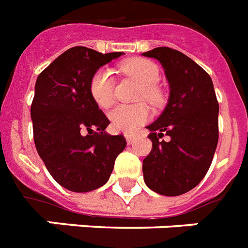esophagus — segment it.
Returning a JSON list of instances; mask_svg holds the SVG:
<instances>
[{"label":"esophagus","mask_w":248,"mask_h":248,"mask_svg":"<svg viewBox=\"0 0 248 248\" xmlns=\"http://www.w3.org/2000/svg\"><path fill=\"white\" fill-rule=\"evenodd\" d=\"M126 140H127V144H130V145H131V144H134V141H135V138H134V136L132 135H130V134H126Z\"/></svg>","instance_id":"34e87169"}]
</instances>
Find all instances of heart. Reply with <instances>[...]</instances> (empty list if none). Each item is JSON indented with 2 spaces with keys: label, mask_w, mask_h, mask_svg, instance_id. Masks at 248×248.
Returning a JSON list of instances; mask_svg holds the SVG:
<instances>
[{
  "label": "heart",
  "mask_w": 248,
  "mask_h": 248,
  "mask_svg": "<svg viewBox=\"0 0 248 248\" xmlns=\"http://www.w3.org/2000/svg\"><path fill=\"white\" fill-rule=\"evenodd\" d=\"M126 73L136 78L141 85L151 87L159 78V69L153 62L143 58L127 60L124 63ZM90 93L93 101L100 108H108L114 100V78L110 68H100L95 72L90 81ZM148 99H155V93L153 90L145 89L144 91ZM149 118V109L147 105H118L109 112V120L113 128L117 131L131 132L138 126L147 122Z\"/></svg>",
  "instance_id": "obj_1"
}]
</instances>
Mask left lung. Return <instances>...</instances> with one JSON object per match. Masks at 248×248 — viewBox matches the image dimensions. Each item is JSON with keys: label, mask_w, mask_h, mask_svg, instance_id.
I'll list each match as a JSON object with an SVG mask.
<instances>
[{"label": "left lung", "mask_w": 248, "mask_h": 248, "mask_svg": "<svg viewBox=\"0 0 248 248\" xmlns=\"http://www.w3.org/2000/svg\"><path fill=\"white\" fill-rule=\"evenodd\" d=\"M165 69L170 95L162 114L147 126L151 153L143 161L144 181L162 196H180L207 173L219 140V103L211 77L190 58L170 47L143 54ZM163 135L167 142L159 140Z\"/></svg>", "instance_id": "1"}]
</instances>
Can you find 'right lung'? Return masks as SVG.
Masks as SVG:
<instances>
[{"mask_svg": "<svg viewBox=\"0 0 248 248\" xmlns=\"http://www.w3.org/2000/svg\"><path fill=\"white\" fill-rule=\"evenodd\" d=\"M122 54L72 47L36 81L31 107L36 149L56 183L68 190L85 193L103 186L126 148L124 135L105 131L109 120L90 93L95 72Z\"/></svg>", "mask_w": 248, "mask_h": 248, "instance_id": "obj_1", "label": "right lung"}]
</instances>
